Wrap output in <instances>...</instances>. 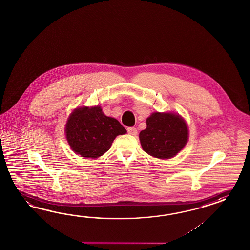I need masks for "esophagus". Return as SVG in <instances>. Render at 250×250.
Here are the masks:
<instances>
[{
  "mask_svg": "<svg viewBox=\"0 0 250 250\" xmlns=\"http://www.w3.org/2000/svg\"><path fill=\"white\" fill-rule=\"evenodd\" d=\"M127 133L131 135H136L137 134V129L134 127H128Z\"/></svg>",
  "mask_w": 250,
  "mask_h": 250,
  "instance_id": "1",
  "label": "esophagus"
}]
</instances>
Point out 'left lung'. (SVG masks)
<instances>
[{
    "label": "left lung",
    "mask_w": 250,
    "mask_h": 250,
    "mask_svg": "<svg viewBox=\"0 0 250 250\" xmlns=\"http://www.w3.org/2000/svg\"><path fill=\"white\" fill-rule=\"evenodd\" d=\"M146 125L139 138L148 154L159 159L171 158L185 146L188 127L179 115L153 113L147 118Z\"/></svg>",
    "instance_id": "left-lung-1"
}]
</instances>
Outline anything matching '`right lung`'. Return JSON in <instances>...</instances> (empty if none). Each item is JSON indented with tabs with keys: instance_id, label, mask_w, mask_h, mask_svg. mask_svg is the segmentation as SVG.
Returning <instances> with one entry per match:
<instances>
[{
	"instance_id": "obj_1",
	"label": "right lung",
	"mask_w": 250,
	"mask_h": 250,
	"mask_svg": "<svg viewBox=\"0 0 250 250\" xmlns=\"http://www.w3.org/2000/svg\"><path fill=\"white\" fill-rule=\"evenodd\" d=\"M125 133L122 125L105 116L99 106L77 108L66 125V135L71 149L86 158L103 155L116 136Z\"/></svg>"
}]
</instances>
